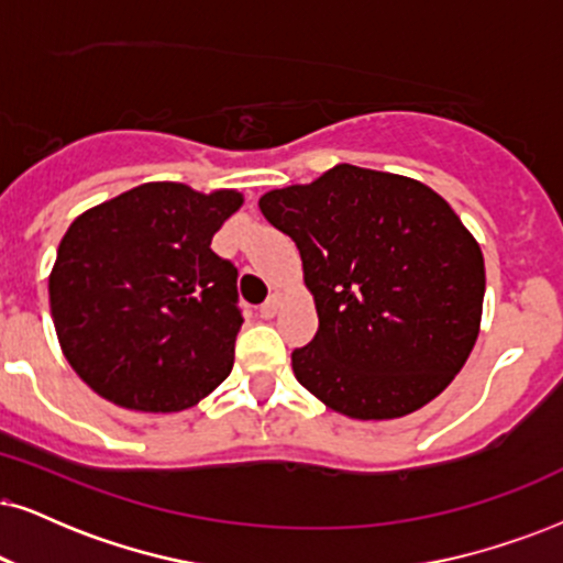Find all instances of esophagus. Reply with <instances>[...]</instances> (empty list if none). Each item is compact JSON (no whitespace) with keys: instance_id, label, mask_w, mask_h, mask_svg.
I'll use <instances>...</instances> for the list:
<instances>
[{"instance_id":"esophagus-1","label":"esophagus","mask_w":563,"mask_h":563,"mask_svg":"<svg viewBox=\"0 0 563 563\" xmlns=\"http://www.w3.org/2000/svg\"><path fill=\"white\" fill-rule=\"evenodd\" d=\"M277 309H280V294H273L265 303L260 306V317L262 319H273L277 314Z\"/></svg>"}]
</instances>
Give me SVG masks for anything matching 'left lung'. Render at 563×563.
<instances>
[{
	"instance_id": "1",
	"label": "left lung",
	"mask_w": 563,
	"mask_h": 563,
	"mask_svg": "<svg viewBox=\"0 0 563 563\" xmlns=\"http://www.w3.org/2000/svg\"><path fill=\"white\" fill-rule=\"evenodd\" d=\"M260 210L296 241L319 330L296 379L327 408L387 421L423 408L465 366L486 267L450 205L408 176L340 163L273 189Z\"/></svg>"
}]
</instances>
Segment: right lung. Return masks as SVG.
Listing matches in <instances>:
<instances>
[{
  "label": "right lung",
  "mask_w": 563,
  "mask_h": 563,
  "mask_svg": "<svg viewBox=\"0 0 563 563\" xmlns=\"http://www.w3.org/2000/svg\"><path fill=\"white\" fill-rule=\"evenodd\" d=\"M241 202L233 189L151 181L75 218L48 301L62 351L92 393L176 412L231 374L244 322L239 269L210 241Z\"/></svg>",
  "instance_id": "1"
}]
</instances>
